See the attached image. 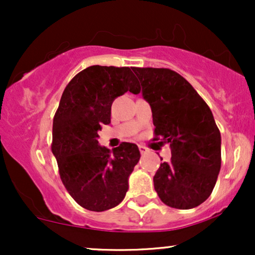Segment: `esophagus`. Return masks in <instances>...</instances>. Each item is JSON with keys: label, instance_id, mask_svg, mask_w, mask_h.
I'll use <instances>...</instances> for the list:
<instances>
[{"label": "esophagus", "instance_id": "obj_1", "mask_svg": "<svg viewBox=\"0 0 255 255\" xmlns=\"http://www.w3.org/2000/svg\"><path fill=\"white\" fill-rule=\"evenodd\" d=\"M137 147H139V151L141 152V153H146V152H147V147H145L144 145H137Z\"/></svg>", "mask_w": 255, "mask_h": 255}]
</instances>
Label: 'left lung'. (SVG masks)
I'll return each mask as SVG.
<instances>
[{"instance_id":"8db88e82","label":"left lung","mask_w":255,"mask_h":255,"mask_svg":"<svg viewBox=\"0 0 255 255\" xmlns=\"http://www.w3.org/2000/svg\"><path fill=\"white\" fill-rule=\"evenodd\" d=\"M152 110L154 139L170 144L171 159L153 176L168 206L189 210L211 195L221 170V133L209 105L183 77L168 68H136Z\"/></svg>"}]
</instances>
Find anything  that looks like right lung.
I'll return each instance as SVG.
<instances>
[{"instance_id": "1", "label": "right lung", "mask_w": 255, "mask_h": 255, "mask_svg": "<svg viewBox=\"0 0 255 255\" xmlns=\"http://www.w3.org/2000/svg\"><path fill=\"white\" fill-rule=\"evenodd\" d=\"M140 92L129 67L91 66L69 81L52 122L51 150L71 197L84 209L102 212L124 200L128 178L140 159L135 144L110 152L98 144V130L109 125L115 98Z\"/></svg>"}]
</instances>
